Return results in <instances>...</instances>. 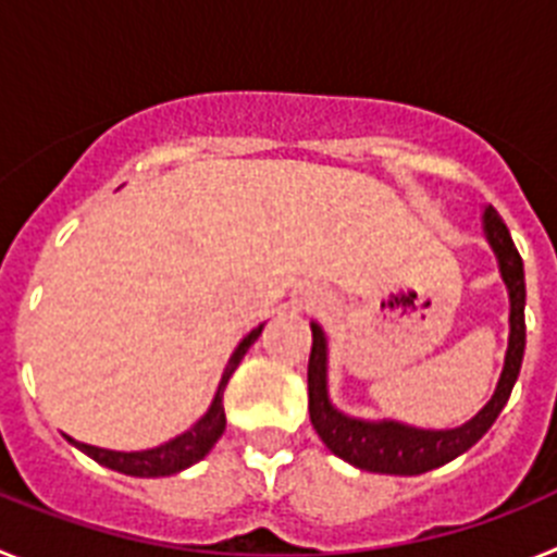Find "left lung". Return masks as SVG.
<instances>
[{"label":"left lung","mask_w":557,"mask_h":557,"mask_svg":"<svg viewBox=\"0 0 557 557\" xmlns=\"http://www.w3.org/2000/svg\"><path fill=\"white\" fill-rule=\"evenodd\" d=\"M485 234H488L491 248L496 250L502 278L510 293L508 357H505L499 385L488 405L482 407L469 424L457 426V430H416V426L396 424V421L368 424V421L343 416L329 405L326 337H323L321 326L312 323V351H309L307 368L309 418H312L318 437L329 446L332 455L343 457L362 471H376V474H424V471L455 460L462 451H469L499 418L502 407L508 405L516 376L521 371V357H524V264L510 239L508 225L494 206L485 209Z\"/></svg>","instance_id":"left-lung-1"}]
</instances>
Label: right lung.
<instances>
[{
  "instance_id": "add662e5",
  "label": "right lung",
  "mask_w": 557,
  "mask_h": 557,
  "mask_svg": "<svg viewBox=\"0 0 557 557\" xmlns=\"http://www.w3.org/2000/svg\"><path fill=\"white\" fill-rule=\"evenodd\" d=\"M264 326L253 329L248 337L239 343V348L234 351V357L228 359V366H225L223 379H220V387H218V396L211 401L209 412L200 418L198 424L186 430L184 435H178L175 441L164 446H156V449H147V451H108V449H97V446H88V444H72L77 446L81 451H86L91 460H97L100 466H108V469L120 471V474H131V476H170V474H178V471L189 469L191 462L203 460L206 455L211 451V446L218 444L220 435L225 432V407H223V391L228 385L231 373L236 371L239 366V359L245 357L250 346L256 343V337L262 334Z\"/></svg>"
}]
</instances>
